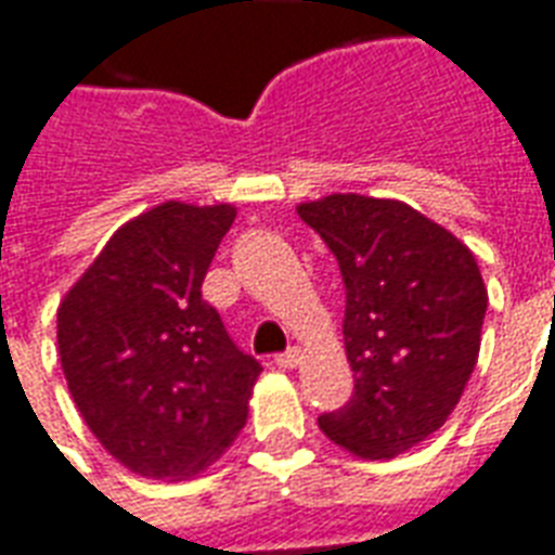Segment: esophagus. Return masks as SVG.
<instances>
[{
    "label": "esophagus",
    "instance_id": "34e87169",
    "mask_svg": "<svg viewBox=\"0 0 555 555\" xmlns=\"http://www.w3.org/2000/svg\"><path fill=\"white\" fill-rule=\"evenodd\" d=\"M273 361H276L279 367H285V371H291V367H297L299 361H302V352H299L297 347H291V350L279 352V356Z\"/></svg>",
    "mask_w": 555,
    "mask_h": 555
}]
</instances>
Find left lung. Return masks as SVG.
Masks as SVG:
<instances>
[{
    "label": "left lung",
    "mask_w": 555,
    "mask_h": 555,
    "mask_svg": "<svg viewBox=\"0 0 555 555\" xmlns=\"http://www.w3.org/2000/svg\"><path fill=\"white\" fill-rule=\"evenodd\" d=\"M340 267L356 391L320 429L361 459H391L444 424L479 356L488 291L474 253L397 199L299 205Z\"/></svg>",
    "instance_id": "1"
}]
</instances>
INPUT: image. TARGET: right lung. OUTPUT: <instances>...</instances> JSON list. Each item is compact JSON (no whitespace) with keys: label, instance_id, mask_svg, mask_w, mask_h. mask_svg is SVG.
<instances>
[{"label":"right lung","instance_id":"1","mask_svg":"<svg viewBox=\"0 0 555 555\" xmlns=\"http://www.w3.org/2000/svg\"><path fill=\"white\" fill-rule=\"evenodd\" d=\"M232 205L164 203L111 237L59 309V352L90 433L150 479L199 474L237 438L261 364L203 279Z\"/></svg>","mask_w":555,"mask_h":555}]
</instances>
